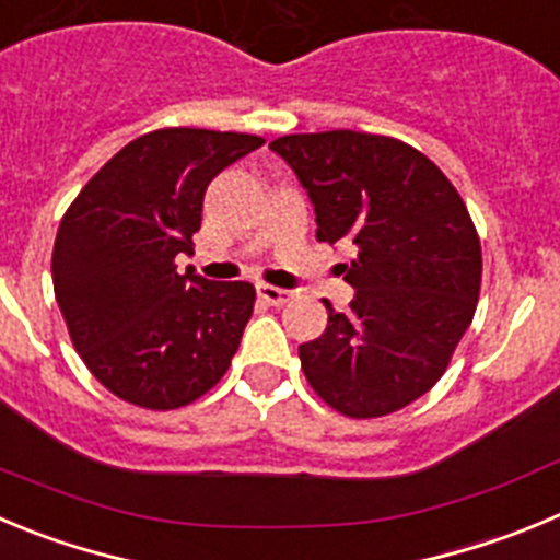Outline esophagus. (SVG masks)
<instances>
[{
	"mask_svg": "<svg viewBox=\"0 0 560 560\" xmlns=\"http://www.w3.org/2000/svg\"><path fill=\"white\" fill-rule=\"evenodd\" d=\"M256 292H259V298H262L265 304H270V306H284L292 301L290 290H281V287H273V284H259L256 287Z\"/></svg>",
	"mask_w": 560,
	"mask_h": 560,
	"instance_id": "obj_1",
	"label": "esophagus"
}]
</instances>
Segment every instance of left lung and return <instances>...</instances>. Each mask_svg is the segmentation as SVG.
<instances>
[{
  "label": "left lung",
  "mask_w": 560,
  "mask_h": 560,
  "mask_svg": "<svg viewBox=\"0 0 560 560\" xmlns=\"http://www.w3.org/2000/svg\"><path fill=\"white\" fill-rule=\"evenodd\" d=\"M310 192L320 243L353 245L357 298L326 301L328 326L298 357L339 415L373 420L415 404L451 364L480 295V240L467 203L415 145L334 129L270 143Z\"/></svg>",
  "instance_id": "1"
}]
</instances>
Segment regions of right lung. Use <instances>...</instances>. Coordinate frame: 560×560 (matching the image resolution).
Segmentation results:
<instances>
[{
    "label": "right lung",
    "mask_w": 560,
    "mask_h": 560,
    "mask_svg": "<svg viewBox=\"0 0 560 560\" xmlns=\"http://www.w3.org/2000/svg\"><path fill=\"white\" fill-rule=\"evenodd\" d=\"M265 140L168 127L140 135L93 174L51 250L55 298L93 378L115 398L171 411L207 395L254 312L248 281H207L192 254L207 185Z\"/></svg>",
    "instance_id": "right-lung-1"
}]
</instances>
